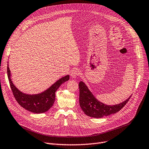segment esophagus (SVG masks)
Instances as JSON below:
<instances>
[{"label": "esophagus", "mask_w": 149, "mask_h": 149, "mask_svg": "<svg viewBox=\"0 0 149 149\" xmlns=\"http://www.w3.org/2000/svg\"><path fill=\"white\" fill-rule=\"evenodd\" d=\"M79 75V71L77 68H74L71 72V76L72 78H74Z\"/></svg>", "instance_id": "34e87169"}]
</instances>
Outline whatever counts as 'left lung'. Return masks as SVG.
<instances>
[{
  "mask_svg": "<svg viewBox=\"0 0 149 149\" xmlns=\"http://www.w3.org/2000/svg\"><path fill=\"white\" fill-rule=\"evenodd\" d=\"M79 102L81 108L86 115L96 118H102L119 112L131 97V96L126 100L118 104L107 105L96 99L83 81L79 83Z\"/></svg>",
  "mask_w": 149,
  "mask_h": 149,
  "instance_id": "8db88e82",
  "label": "left lung"
}]
</instances>
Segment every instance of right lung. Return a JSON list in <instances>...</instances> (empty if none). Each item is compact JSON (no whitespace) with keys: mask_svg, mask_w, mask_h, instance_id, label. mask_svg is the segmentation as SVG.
<instances>
[{"mask_svg":"<svg viewBox=\"0 0 149 149\" xmlns=\"http://www.w3.org/2000/svg\"><path fill=\"white\" fill-rule=\"evenodd\" d=\"M7 73L12 93L17 102L25 109L35 113H41L47 111L55 102L56 90L62 84L70 79L68 75L63 77L43 93L31 95L20 91L12 83L10 78V71L8 65Z\"/></svg>","mask_w":149,"mask_h":149,"instance_id":"right-lung-1","label":"right lung"}]
</instances>
